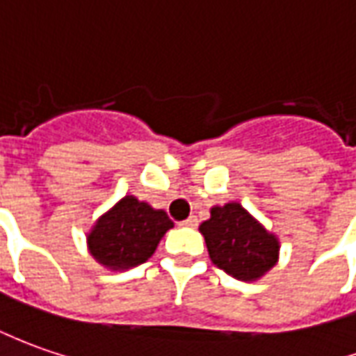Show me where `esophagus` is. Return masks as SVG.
I'll return each instance as SVG.
<instances>
[{"label":"esophagus","mask_w":356,"mask_h":356,"mask_svg":"<svg viewBox=\"0 0 356 356\" xmlns=\"http://www.w3.org/2000/svg\"><path fill=\"white\" fill-rule=\"evenodd\" d=\"M181 226H188V228H197L198 226V218L197 216H188L187 220L181 222Z\"/></svg>","instance_id":"esophagus-1"}]
</instances>
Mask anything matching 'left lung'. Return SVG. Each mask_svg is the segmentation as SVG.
Segmentation results:
<instances>
[{
  "label": "left lung",
  "mask_w": 356,
  "mask_h": 356,
  "mask_svg": "<svg viewBox=\"0 0 356 356\" xmlns=\"http://www.w3.org/2000/svg\"><path fill=\"white\" fill-rule=\"evenodd\" d=\"M198 229L204 236L212 263L236 279H259L277 263V238L238 202L214 207L210 218Z\"/></svg>",
  "instance_id": "left-lung-1"
}]
</instances>
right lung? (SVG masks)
Here are the masks:
<instances>
[{
	"mask_svg": "<svg viewBox=\"0 0 356 356\" xmlns=\"http://www.w3.org/2000/svg\"><path fill=\"white\" fill-rule=\"evenodd\" d=\"M169 228L173 222L163 210H154L136 197H124L97 220L87 243L101 265L113 270L128 269L146 263Z\"/></svg>",
	"mask_w": 356,
	"mask_h": 356,
	"instance_id": "add662e5",
	"label": "right lung"
}]
</instances>
